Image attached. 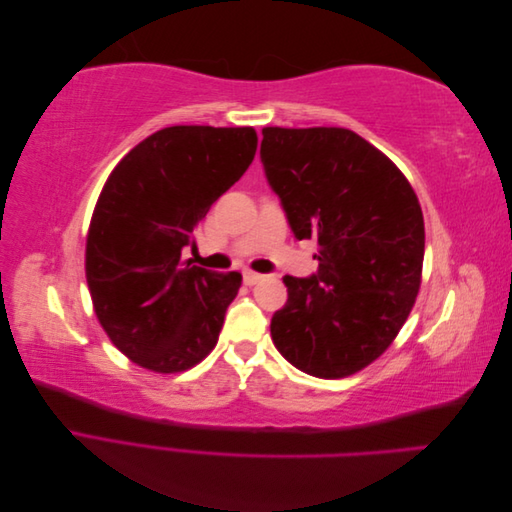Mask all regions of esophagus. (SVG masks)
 <instances>
[{
    "instance_id": "1",
    "label": "esophagus",
    "mask_w": 512,
    "mask_h": 512,
    "mask_svg": "<svg viewBox=\"0 0 512 512\" xmlns=\"http://www.w3.org/2000/svg\"><path fill=\"white\" fill-rule=\"evenodd\" d=\"M262 280V275L260 273H254V271H243V282L247 284V286H254V284H258Z\"/></svg>"
}]
</instances>
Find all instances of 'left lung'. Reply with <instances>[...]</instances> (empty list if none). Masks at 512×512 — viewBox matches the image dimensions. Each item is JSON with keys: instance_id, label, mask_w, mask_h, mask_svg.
Masks as SVG:
<instances>
[{"instance_id": "8db88e82", "label": "left lung", "mask_w": 512, "mask_h": 512, "mask_svg": "<svg viewBox=\"0 0 512 512\" xmlns=\"http://www.w3.org/2000/svg\"><path fill=\"white\" fill-rule=\"evenodd\" d=\"M260 162L318 271L286 275L275 348L316 378L354 374L391 346L421 288L425 224L401 170L346 128H265Z\"/></svg>"}]
</instances>
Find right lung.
I'll use <instances>...</instances> for the list:
<instances>
[{
  "label": "right lung",
  "instance_id": "obj_1",
  "mask_svg": "<svg viewBox=\"0 0 512 512\" xmlns=\"http://www.w3.org/2000/svg\"><path fill=\"white\" fill-rule=\"evenodd\" d=\"M256 145L254 128H164L106 179L87 235V286L102 329L136 365L175 374L218 344L241 273L196 267L181 252Z\"/></svg>",
  "mask_w": 512,
  "mask_h": 512
}]
</instances>
